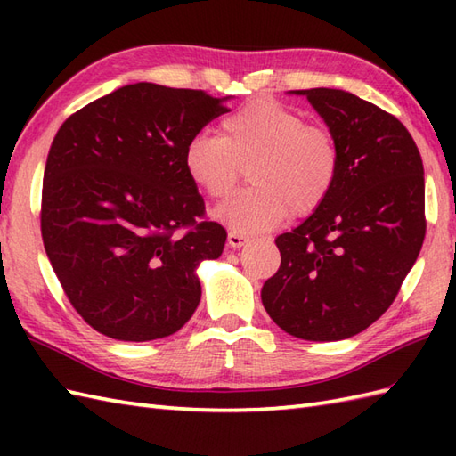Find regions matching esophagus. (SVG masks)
<instances>
[{"label": "esophagus", "mask_w": 456, "mask_h": 456, "mask_svg": "<svg viewBox=\"0 0 456 456\" xmlns=\"http://www.w3.org/2000/svg\"><path fill=\"white\" fill-rule=\"evenodd\" d=\"M248 243V235L247 233H239V231H229L227 235V245L231 248H240Z\"/></svg>", "instance_id": "34e87169"}]
</instances>
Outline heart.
Listing matches in <instances>:
<instances>
[{
    "label": "heart",
    "mask_w": 456,
    "mask_h": 456,
    "mask_svg": "<svg viewBox=\"0 0 456 456\" xmlns=\"http://www.w3.org/2000/svg\"><path fill=\"white\" fill-rule=\"evenodd\" d=\"M248 167L250 186L217 208L216 217L239 233L280 225L289 213L307 216L331 193L341 154L333 133L307 123L274 100H256L227 115L221 134L200 133L183 149L190 182L211 200L235 188Z\"/></svg>",
    "instance_id": "b5f03b06"
}]
</instances>
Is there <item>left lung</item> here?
<instances>
[{
  "mask_svg": "<svg viewBox=\"0 0 456 456\" xmlns=\"http://www.w3.org/2000/svg\"><path fill=\"white\" fill-rule=\"evenodd\" d=\"M322 115L341 168L329 198L276 237L282 256L260 297L273 322L305 341H341L398 296L425 239V178L410 131L354 94L296 90Z\"/></svg>",
  "mask_w": 456,
  "mask_h": 456,
  "instance_id": "obj_1",
  "label": "left lung"
}]
</instances>
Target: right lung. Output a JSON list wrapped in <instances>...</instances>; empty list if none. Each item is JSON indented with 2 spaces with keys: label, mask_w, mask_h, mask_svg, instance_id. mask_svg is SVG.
Here are the masks:
<instances>
[{
  "label": "right lung",
  "mask_w": 456,
  "mask_h": 456,
  "mask_svg": "<svg viewBox=\"0 0 456 456\" xmlns=\"http://www.w3.org/2000/svg\"><path fill=\"white\" fill-rule=\"evenodd\" d=\"M227 98L139 82L72 113L48 151L41 233L66 297L118 341H152L188 322L196 268L219 258L227 231L206 216L183 170L191 137Z\"/></svg>",
  "instance_id": "1"
}]
</instances>
